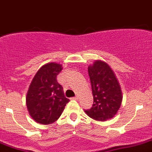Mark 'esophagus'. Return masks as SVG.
<instances>
[{"mask_svg":"<svg viewBox=\"0 0 152 152\" xmlns=\"http://www.w3.org/2000/svg\"><path fill=\"white\" fill-rule=\"evenodd\" d=\"M73 99H75V100H77V99H78V95H75V97H74Z\"/></svg>","mask_w":152,"mask_h":152,"instance_id":"1","label":"esophagus"}]
</instances>
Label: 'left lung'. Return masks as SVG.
Returning <instances> with one entry per match:
<instances>
[{
    "mask_svg": "<svg viewBox=\"0 0 152 152\" xmlns=\"http://www.w3.org/2000/svg\"><path fill=\"white\" fill-rule=\"evenodd\" d=\"M88 71L94 104L85 113L100 121L112 118L122 102V93L114 71L106 62L99 60L89 66Z\"/></svg>",
    "mask_w": 152,
    "mask_h": 152,
    "instance_id": "obj_1",
    "label": "left lung"
}]
</instances>
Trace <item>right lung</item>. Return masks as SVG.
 <instances>
[{
    "label": "right lung",
    "mask_w": 152,
    "mask_h": 152,
    "mask_svg": "<svg viewBox=\"0 0 152 152\" xmlns=\"http://www.w3.org/2000/svg\"><path fill=\"white\" fill-rule=\"evenodd\" d=\"M62 65L48 63L38 70L28 89L26 104L29 114L37 123L50 124L56 121L70 100L65 98L57 76Z\"/></svg>",
    "instance_id": "add662e5"
}]
</instances>
